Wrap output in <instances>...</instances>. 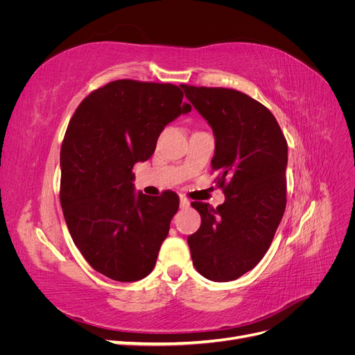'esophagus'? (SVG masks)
<instances>
[{"mask_svg": "<svg viewBox=\"0 0 355 355\" xmlns=\"http://www.w3.org/2000/svg\"><path fill=\"white\" fill-rule=\"evenodd\" d=\"M191 206V202L187 197H180V209H188Z\"/></svg>", "mask_w": 355, "mask_h": 355, "instance_id": "esophagus-1", "label": "esophagus"}]
</instances>
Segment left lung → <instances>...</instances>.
<instances>
[{"label":"left lung","mask_w":355,"mask_h":355,"mask_svg":"<svg viewBox=\"0 0 355 355\" xmlns=\"http://www.w3.org/2000/svg\"><path fill=\"white\" fill-rule=\"evenodd\" d=\"M214 135L211 170L225 202L194 201L200 230L188 237L197 271L232 282L261 262L286 209L287 142L262 103L232 89L180 85Z\"/></svg>","instance_id":"obj_1"}]
</instances>
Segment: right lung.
I'll return each mask as SVG.
<instances>
[{"label":"right lung","mask_w":355,"mask_h":355,"mask_svg":"<svg viewBox=\"0 0 355 355\" xmlns=\"http://www.w3.org/2000/svg\"><path fill=\"white\" fill-rule=\"evenodd\" d=\"M173 84L118 80L94 90L71 118L60 149V204L71 237L93 270L132 283L154 270L175 192L135 191L133 166L151 158L164 127L192 106Z\"/></svg>","instance_id":"add662e5"}]
</instances>
